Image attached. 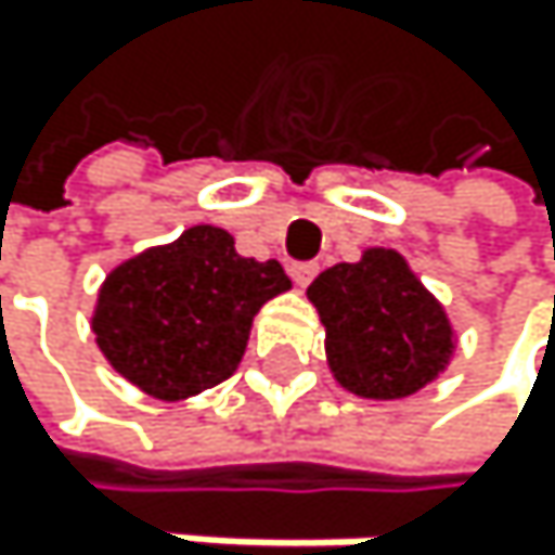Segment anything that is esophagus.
<instances>
[{"mask_svg":"<svg viewBox=\"0 0 555 555\" xmlns=\"http://www.w3.org/2000/svg\"><path fill=\"white\" fill-rule=\"evenodd\" d=\"M315 272H319L315 262H293V266H289V275H293V283H296V286H309V283L315 280Z\"/></svg>","mask_w":555,"mask_h":555,"instance_id":"obj_1","label":"esophagus"}]
</instances>
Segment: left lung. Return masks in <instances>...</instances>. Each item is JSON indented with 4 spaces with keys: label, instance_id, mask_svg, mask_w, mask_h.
Returning <instances> with one entry per match:
<instances>
[{
    "label": "left lung",
    "instance_id": "8db88e82",
    "mask_svg": "<svg viewBox=\"0 0 555 555\" xmlns=\"http://www.w3.org/2000/svg\"><path fill=\"white\" fill-rule=\"evenodd\" d=\"M326 326L336 383L362 399H406L436 383L456 352L442 302L396 249L373 246L359 262H336L306 289Z\"/></svg>",
    "mask_w": 555,
    "mask_h": 555
}]
</instances>
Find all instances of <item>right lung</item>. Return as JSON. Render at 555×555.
<instances>
[{"instance_id": "1", "label": "right lung", "mask_w": 555, "mask_h": 555, "mask_svg": "<svg viewBox=\"0 0 555 555\" xmlns=\"http://www.w3.org/2000/svg\"><path fill=\"white\" fill-rule=\"evenodd\" d=\"M289 286L275 259H246L225 229L193 225L105 275L95 346L135 389L179 402L236 373L256 312Z\"/></svg>"}]
</instances>
